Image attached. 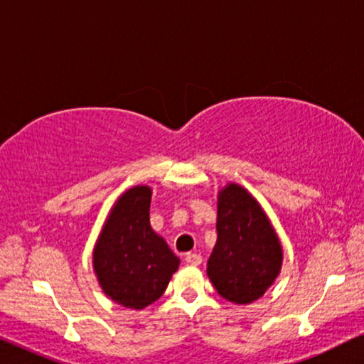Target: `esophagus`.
<instances>
[{"label":"esophagus","mask_w":364,"mask_h":364,"mask_svg":"<svg viewBox=\"0 0 364 364\" xmlns=\"http://www.w3.org/2000/svg\"><path fill=\"white\" fill-rule=\"evenodd\" d=\"M186 262L188 263V265H200L202 263V257L198 255V253H187L186 255Z\"/></svg>","instance_id":"34e87169"}]
</instances>
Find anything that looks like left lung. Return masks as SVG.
Returning <instances> with one entry per match:
<instances>
[{
	"mask_svg": "<svg viewBox=\"0 0 364 364\" xmlns=\"http://www.w3.org/2000/svg\"><path fill=\"white\" fill-rule=\"evenodd\" d=\"M283 250L267 213L238 183L218 192L217 243L207 275L218 295L247 305L263 296L282 268Z\"/></svg>",
	"mask_w": 364,
	"mask_h": 364,
	"instance_id": "1",
	"label": "left lung"
}]
</instances>
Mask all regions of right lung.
Returning a JSON list of instances; mask_svg holds the SVG:
<instances>
[{
  "label": "right lung",
  "instance_id": "add662e5",
  "mask_svg": "<svg viewBox=\"0 0 364 364\" xmlns=\"http://www.w3.org/2000/svg\"><path fill=\"white\" fill-rule=\"evenodd\" d=\"M152 191L136 186L114 203L92 252L104 293L119 305L142 310L162 296L181 260L149 222Z\"/></svg>",
  "mask_w": 364,
  "mask_h": 364
}]
</instances>
